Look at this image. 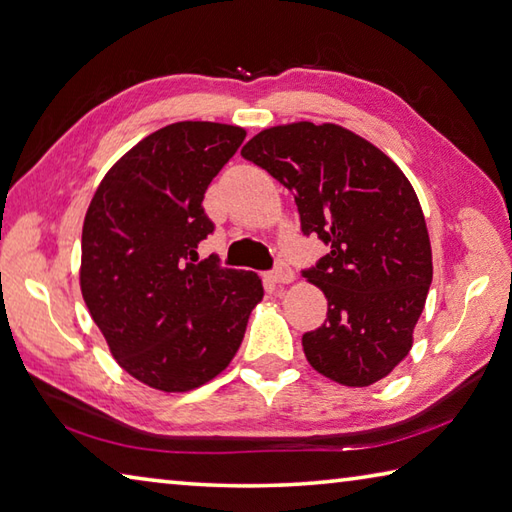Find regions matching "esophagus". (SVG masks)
<instances>
[{
	"mask_svg": "<svg viewBox=\"0 0 512 512\" xmlns=\"http://www.w3.org/2000/svg\"><path fill=\"white\" fill-rule=\"evenodd\" d=\"M269 278H272V283H278V285H285V283H292L294 281V272L292 267H289L287 263H276V267L272 269V274H269Z\"/></svg>",
	"mask_w": 512,
	"mask_h": 512,
	"instance_id": "obj_1",
	"label": "esophagus"
}]
</instances>
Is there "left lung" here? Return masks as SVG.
Masks as SVG:
<instances>
[{
	"instance_id": "8db88e82",
	"label": "left lung",
	"mask_w": 512,
	"mask_h": 512,
	"mask_svg": "<svg viewBox=\"0 0 512 512\" xmlns=\"http://www.w3.org/2000/svg\"><path fill=\"white\" fill-rule=\"evenodd\" d=\"M240 156L294 194L301 229L330 247L303 276L327 318L303 334L314 370L363 388L406 359L432 283L426 218L408 178L356 133L294 122L260 131Z\"/></svg>"
}]
</instances>
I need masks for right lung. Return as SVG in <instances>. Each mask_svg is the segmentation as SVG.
<instances>
[{
  "label": "right lung",
  "instance_id": "obj_1",
  "mask_svg": "<svg viewBox=\"0 0 512 512\" xmlns=\"http://www.w3.org/2000/svg\"><path fill=\"white\" fill-rule=\"evenodd\" d=\"M245 129L176 122L138 142L100 182L82 227L80 285L109 350L133 379L187 392L214 379L263 298L254 272L198 263L214 234L202 200Z\"/></svg>",
  "mask_w": 512,
  "mask_h": 512
}]
</instances>
